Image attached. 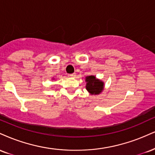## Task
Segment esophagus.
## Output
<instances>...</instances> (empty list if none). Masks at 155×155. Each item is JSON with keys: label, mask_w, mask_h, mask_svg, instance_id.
<instances>
[{"label": "esophagus", "mask_w": 155, "mask_h": 155, "mask_svg": "<svg viewBox=\"0 0 155 155\" xmlns=\"http://www.w3.org/2000/svg\"><path fill=\"white\" fill-rule=\"evenodd\" d=\"M76 76V74H75V73H74V74H70V75H69L70 77H72V78H74V77H75Z\"/></svg>", "instance_id": "esophagus-1"}]
</instances>
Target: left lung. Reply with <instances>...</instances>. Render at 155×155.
<instances>
[{
	"label": "left lung",
	"mask_w": 155,
	"mask_h": 155,
	"mask_svg": "<svg viewBox=\"0 0 155 155\" xmlns=\"http://www.w3.org/2000/svg\"><path fill=\"white\" fill-rule=\"evenodd\" d=\"M87 85L86 89L91 94H99L104 89V82L97 79L94 76H87L85 79Z\"/></svg>",
	"instance_id": "obj_1"
}]
</instances>
